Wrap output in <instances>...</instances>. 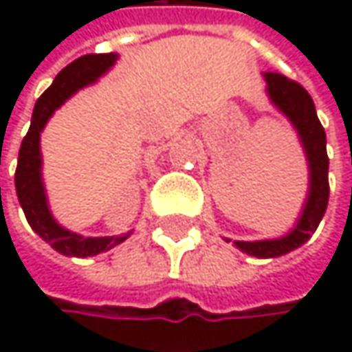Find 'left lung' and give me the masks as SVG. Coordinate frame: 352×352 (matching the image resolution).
Segmentation results:
<instances>
[{"label": "left lung", "instance_id": "obj_1", "mask_svg": "<svg viewBox=\"0 0 352 352\" xmlns=\"http://www.w3.org/2000/svg\"><path fill=\"white\" fill-rule=\"evenodd\" d=\"M265 81H267V94L273 106L281 113H285L289 122L294 124V128L298 130L300 142L306 151L308 169H310L308 197H306L302 216L298 218V224L292 228V232L273 241H254V243L236 241L234 243L236 248H241L246 254H252L258 258H273L310 241V236L316 232L318 224L326 212L330 187H328L326 132L318 120L316 107L310 94L300 83L279 73H265Z\"/></svg>", "mask_w": 352, "mask_h": 352}]
</instances>
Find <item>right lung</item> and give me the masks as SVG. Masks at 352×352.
<instances>
[{
  "mask_svg": "<svg viewBox=\"0 0 352 352\" xmlns=\"http://www.w3.org/2000/svg\"><path fill=\"white\" fill-rule=\"evenodd\" d=\"M118 60L116 52L107 54H85L71 65H67L52 85L38 98L32 113V124L28 134L22 140L20 155H18V169H16V193L20 206L26 214L28 224L36 234L46 241L56 252L67 256H94L104 250H109L116 245L124 243L130 232L120 236H100V239H85L63 228L50 214L46 191L42 183V155H40V132L44 130L48 118L54 113L75 91L81 87L96 83L109 67Z\"/></svg>",
  "mask_w": 352,
  "mask_h": 352,
  "instance_id": "obj_1",
  "label": "right lung"
}]
</instances>
